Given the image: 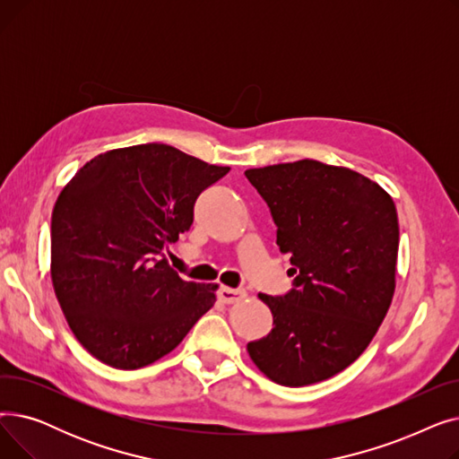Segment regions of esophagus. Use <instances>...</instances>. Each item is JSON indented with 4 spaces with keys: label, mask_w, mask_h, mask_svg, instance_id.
Wrapping results in <instances>:
<instances>
[{
    "label": "esophagus",
    "mask_w": 459,
    "mask_h": 459,
    "mask_svg": "<svg viewBox=\"0 0 459 459\" xmlns=\"http://www.w3.org/2000/svg\"><path fill=\"white\" fill-rule=\"evenodd\" d=\"M217 298H220L223 303H236L246 298V290H234V288L221 286L220 290H217Z\"/></svg>",
    "instance_id": "esophagus-1"
}]
</instances>
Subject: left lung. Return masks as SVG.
Wrapping results in <instances>:
<instances>
[{
  "mask_svg": "<svg viewBox=\"0 0 459 459\" xmlns=\"http://www.w3.org/2000/svg\"><path fill=\"white\" fill-rule=\"evenodd\" d=\"M246 177L268 204L277 246L294 266L286 294H258L273 329L247 351L284 387L329 379L367 350L391 307L396 206L367 177L316 160L247 169Z\"/></svg>",
  "mask_w": 459,
  "mask_h": 459,
  "instance_id": "left-lung-1",
  "label": "left lung"
}]
</instances>
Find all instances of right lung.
<instances>
[{"label": "right lung", "instance_id": "right-lung-1", "mask_svg": "<svg viewBox=\"0 0 459 459\" xmlns=\"http://www.w3.org/2000/svg\"><path fill=\"white\" fill-rule=\"evenodd\" d=\"M230 167L161 143L96 156L52 213V282L82 346L118 370L173 351L212 308L215 286L182 281L169 244L187 232L201 193Z\"/></svg>", "mask_w": 459, "mask_h": 459}]
</instances>
